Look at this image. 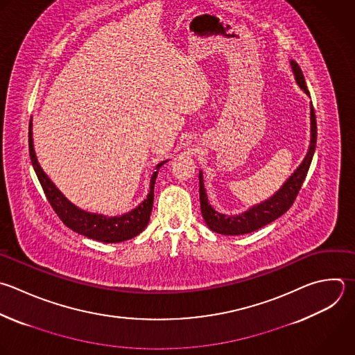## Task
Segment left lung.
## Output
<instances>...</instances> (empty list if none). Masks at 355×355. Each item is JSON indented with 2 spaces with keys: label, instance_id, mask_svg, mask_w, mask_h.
I'll return each mask as SVG.
<instances>
[{
  "label": "left lung",
  "instance_id": "obj_1",
  "mask_svg": "<svg viewBox=\"0 0 355 355\" xmlns=\"http://www.w3.org/2000/svg\"><path fill=\"white\" fill-rule=\"evenodd\" d=\"M294 78L300 89L304 90L305 94L309 96V92L305 85L304 75L295 61H290ZM311 140H309V147L306 151L305 158L302 162L298 165V168L291 173V176L283 183V186L268 200L252 205L247 211L239 214V215H225L218 211H215L211 204L208 202V196L205 193L204 187V178L202 172L200 171V205H201V214L202 218L207 223V226L219 234L225 236H239V234H245L255 232L261 229L262 226L273 222L279 216H282L294 202L304 179L308 173L315 147H316V121H315V112L313 107L311 103Z\"/></svg>",
  "mask_w": 355,
  "mask_h": 355
}]
</instances>
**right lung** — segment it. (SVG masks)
<instances>
[{
  "instance_id": "1",
  "label": "right lung",
  "mask_w": 355,
  "mask_h": 355,
  "mask_svg": "<svg viewBox=\"0 0 355 355\" xmlns=\"http://www.w3.org/2000/svg\"><path fill=\"white\" fill-rule=\"evenodd\" d=\"M33 123L31 119L29 123V153L32 165L39 178V182L47 196L49 202L54 208L60 219L73 232L86 236L89 239L103 241V243H121L140 234L150 222V215L154 204V184L159 168L168 162L164 161L157 165V171L153 173L150 180V193L147 198L140 202L135 209L121 216H107L103 214H93L85 209H80L73 202H71L53 183L47 173L40 166L35 146H33Z\"/></svg>"
}]
</instances>
